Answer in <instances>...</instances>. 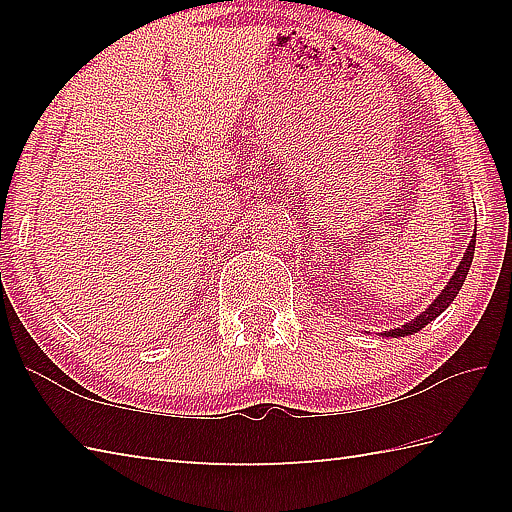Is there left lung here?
I'll use <instances>...</instances> for the list:
<instances>
[{"instance_id":"1","label":"left lung","mask_w":512,"mask_h":512,"mask_svg":"<svg viewBox=\"0 0 512 512\" xmlns=\"http://www.w3.org/2000/svg\"><path fill=\"white\" fill-rule=\"evenodd\" d=\"M474 244H476V235L472 237L470 246H467L465 255H463V259H461V264H458L454 275L449 277V282H447V287L443 289V293H440V296H438L436 300H433L431 305H429L427 309H424L418 318L409 320V323L402 325V327L391 329V332H386L384 336H395V339H397V336H409V334H413V332H420V329H422L424 325H429L433 318H438L449 305H452L454 298H456V293L461 291V287H463L467 273H470V266H472V259H474Z\"/></svg>"}]
</instances>
